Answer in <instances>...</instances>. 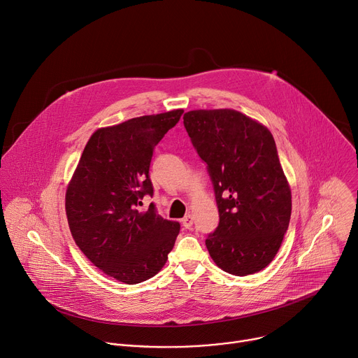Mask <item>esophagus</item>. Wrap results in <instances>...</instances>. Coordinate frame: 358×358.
I'll return each instance as SVG.
<instances>
[{
  "label": "esophagus",
  "instance_id": "obj_1",
  "mask_svg": "<svg viewBox=\"0 0 358 358\" xmlns=\"http://www.w3.org/2000/svg\"><path fill=\"white\" fill-rule=\"evenodd\" d=\"M182 225L185 229H190L192 227H194V216L192 215H186L183 219H182Z\"/></svg>",
  "mask_w": 358,
  "mask_h": 358
}]
</instances>
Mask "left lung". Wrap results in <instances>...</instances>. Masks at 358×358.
I'll use <instances>...</instances> for the list:
<instances>
[{"label": "left lung", "mask_w": 358, "mask_h": 358, "mask_svg": "<svg viewBox=\"0 0 358 358\" xmlns=\"http://www.w3.org/2000/svg\"><path fill=\"white\" fill-rule=\"evenodd\" d=\"M185 129L206 163L219 225L205 243L213 262L236 277L271 264L291 217V189L271 131L231 108L192 110Z\"/></svg>", "instance_id": "left-lung-1"}]
</instances>
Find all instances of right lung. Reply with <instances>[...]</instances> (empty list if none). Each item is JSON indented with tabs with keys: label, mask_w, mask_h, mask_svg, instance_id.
<instances>
[{
	"label": "right lung",
	"mask_w": 358,
	"mask_h": 358,
	"mask_svg": "<svg viewBox=\"0 0 358 358\" xmlns=\"http://www.w3.org/2000/svg\"><path fill=\"white\" fill-rule=\"evenodd\" d=\"M183 110L134 117L101 127L89 139L66 192L71 235L89 261L108 277L133 285L166 264L179 222L163 219L153 203L149 168L155 146Z\"/></svg>",
	"instance_id": "right-lung-1"
}]
</instances>
